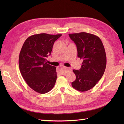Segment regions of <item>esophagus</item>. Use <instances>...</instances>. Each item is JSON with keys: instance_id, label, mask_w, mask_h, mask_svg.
Instances as JSON below:
<instances>
[{"instance_id": "34e87169", "label": "esophagus", "mask_w": 124, "mask_h": 124, "mask_svg": "<svg viewBox=\"0 0 124 124\" xmlns=\"http://www.w3.org/2000/svg\"><path fill=\"white\" fill-rule=\"evenodd\" d=\"M69 71H71V69H70L69 68H67V67H63L60 68V69L59 70V72L62 75H65L66 73L69 72Z\"/></svg>"}]
</instances>
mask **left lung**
Returning <instances> with one entry per match:
<instances>
[{
	"instance_id": "obj_1",
	"label": "left lung",
	"mask_w": 124,
	"mask_h": 124,
	"mask_svg": "<svg viewBox=\"0 0 124 124\" xmlns=\"http://www.w3.org/2000/svg\"><path fill=\"white\" fill-rule=\"evenodd\" d=\"M76 45L78 57L83 62L79 70H73L76 80L71 83L73 88L85 92L95 86L103 75L107 57L101 39L95 35L86 32L69 34Z\"/></svg>"
}]
</instances>
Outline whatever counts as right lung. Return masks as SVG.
I'll return each mask as SVG.
<instances>
[{"mask_svg":"<svg viewBox=\"0 0 124 124\" xmlns=\"http://www.w3.org/2000/svg\"><path fill=\"white\" fill-rule=\"evenodd\" d=\"M61 36L34 35L23 45L18 59L20 72L28 86L37 93H46L55 85L56 68L47 64L46 58L51 55L54 42Z\"/></svg>","mask_w":124,"mask_h":124,"instance_id":"obj_1","label":"right lung"}]
</instances>
